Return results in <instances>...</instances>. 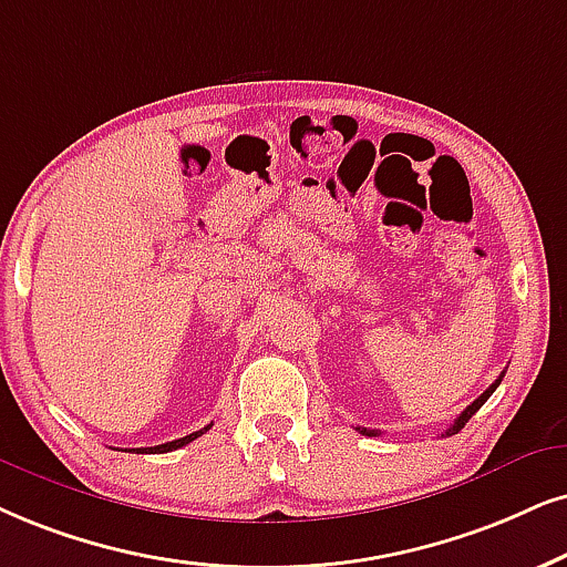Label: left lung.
<instances>
[{"instance_id": "8db88e82", "label": "left lung", "mask_w": 567, "mask_h": 567, "mask_svg": "<svg viewBox=\"0 0 567 567\" xmlns=\"http://www.w3.org/2000/svg\"><path fill=\"white\" fill-rule=\"evenodd\" d=\"M503 377H505V371H503V374H499V379H494V382H492V386H489V390H486V392H482V395H478L476 400H474V403H471L468 408H465V411L461 413V415H457V419H455V424L453 426H450V429H444V434L442 436H453V434H457V432H461V429L465 426V424H468V419H471V415H474L476 411H478V408H482L484 403H486V400H489L492 398V392L494 390H497V386H499V382H503ZM358 429V432H361V434H367V436H377L379 432H374V429H363V426H355Z\"/></svg>"}]
</instances>
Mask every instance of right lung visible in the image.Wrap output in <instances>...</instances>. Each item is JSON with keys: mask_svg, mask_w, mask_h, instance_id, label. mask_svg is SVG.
Masks as SVG:
<instances>
[{"mask_svg": "<svg viewBox=\"0 0 567 567\" xmlns=\"http://www.w3.org/2000/svg\"><path fill=\"white\" fill-rule=\"evenodd\" d=\"M209 429H212V424L204 426V429H198V432H193L188 436H181V440H175V442L156 444V447H135V453H172V450H177V447H183V444L193 442V440H196V436H200L204 432H209Z\"/></svg>", "mask_w": 567, "mask_h": 567, "instance_id": "obj_1", "label": "right lung"}]
</instances>
